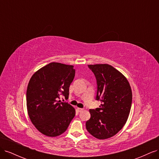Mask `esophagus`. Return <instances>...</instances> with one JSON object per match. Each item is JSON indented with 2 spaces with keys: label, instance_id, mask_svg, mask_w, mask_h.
Here are the masks:
<instances>
[{
  "label": "esophagus",
  "instance_id": "1",
  "mask_svg": "<svg viewBox=\"0 0 159 159\" xmlns=\"http://www.w3.org/2000/svg\"><path fill=\"white\" fill-rule=\"evenodd\" d=\"M84 109H82V108H80V107H78V108H77V111H78V112H81V111H82Z\"/></svg>",
  "mask_w": 159,
  "mask_h": 159
}]
</instances>
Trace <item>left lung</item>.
Segmentation results:
<instances>
[{
	"mask_svg": "<svg viewBox=\"0 0 159 159\" xmlns=\"http://www.w3.org/2000/svg\"><path fill=\"white\" fill-rule=\"evenodd\" d=\"M97 81L99 108L89 109L88 131L98 139L116 134L126 123L132 103V91L127 78L109 64L88 65Z\"/></svg>",
	"mask_w": 159,
	"mask_h": 159,
	"instance_id": "obj_1",
	"label": "left lung"
}]
</instances>
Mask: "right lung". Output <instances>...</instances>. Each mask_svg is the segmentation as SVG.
Returning a JSON list of instances; mask_svg holds the SVG:
<instances>
[{
  "instance_id": "add662e5",
  "label": "right lung",
  "mask_w": 159,
  "mask_h": 159,
  "mask_svg": "<svg viewBox=\"0 0 159 159\" xmlns=\"http://www.w3.org/2000/svg\"><path fill=\"white\" fill-rule=\"evenodd\" d=\"M75 70L73 66L52 62L33 74L26 91L28 114L35 127L48 137L64 133L75 115L67 99Z\"/></svg>"
}]
</instances>
